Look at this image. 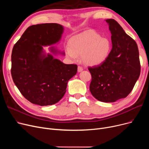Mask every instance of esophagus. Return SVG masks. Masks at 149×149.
I'll return each instance as SVG.
<instances>
[{"instance_id": "34e87169", "label": "esophagus", "mask_w": 149, "mask_h": 149, "mask_svg": "<svg viewBox=\"0 0 149 149\" xmlns=\"http://www.w3.org/2000/svg\"><path fill=\"white\" fill-rule=\"evenodd\" d=\"M83 70V68L81 67V66H78V72H81L82 70Z\"/></svg>"}]
</instances>
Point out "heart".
<instances>
[{"mask_svg": "<svg viewBox=\"0 0 149 149\" xmlns=\"http://www.w3.org/2000/svg\"><path fill=\"white\" fill-rule=\"evenodd\" d=\"M68 46L65 52L69 58L76 61L78 56H81L84 64L95 66L106 60L111 52L112 44L108 38L101 37L93 31H87L70 38Z\"/></svg>", "mask_w": 149, "mask_h": 149, "instance_id": "heart-1", "label": "heart"}]
</instances>
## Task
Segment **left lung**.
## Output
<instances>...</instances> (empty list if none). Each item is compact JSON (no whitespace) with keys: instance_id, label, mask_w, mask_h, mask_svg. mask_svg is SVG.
I'll return each mask as SVG.
<instances>
[{"instance_id":"8db88e82","label":"left lung","mask_w":149,"mask_h":149,"mask_svg":"<svg viewBox=\"0 0 149 149\" xmlns=\"http://www.w3.org/2000/svg\"><path fill=\"white\" fill-rule=\"evenodd\" d=\"M112 34V48L106 60L89 67L92 76L89 89L97 100L112 103L126 98L134 88L141 72L135 41L114 19H107Z\"/></svg>"}]
</instances>
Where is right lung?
<instances>
[{
  "mask_svg": "<svg viewBox=\"0 0 149 149\" xmlns=\"http://www.w3.org/2000/svg\"><path fill=\"white\" fill-rule=\"evenodd\" d=\"M64 28L58 23H42L28 27L13 47L11 75L22 95L33 104L52 105L63 97L68 81L77 72V65H66L52 54L65 55L51 46L58 43Z\"/></svg>",
  "mask_w": 149,
  "mask_h": 149,
  "instance_id": "right-lung-1",
  "label": "right lung"
}]
</instances>
